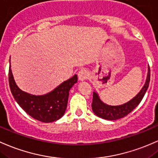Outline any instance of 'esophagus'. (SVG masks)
<instances>
[{
  "instance_id": "obj_1",
  "label": "esophagus",
  "mask_w": 158,
  "mask_h": 158,
  "mask_svg": "<svg viewBox=\"0 0 158 158\" xmlns=\"http://www.w3.org/2000/svg\"><path fill=\"white\" fill-rule=\"evenodd\" d=\"M89 74L87 70L85 69H82L81 70H79V73H78V76H79V79L81 81L85 80L88 77Z\"/></svg>"
}]
</instances>
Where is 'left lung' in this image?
I'll list each match as a JSON object with an SVG mask.
<instances>
[{"label":"left lung","instance_id":"8db88e82","mask_svg":"<svg viewBox=\"0 0 158 158\" xmlns=\"http://www.w3.org/2000/svg\"><path fill=\"white\" fill-rule=\"evenodd\" d=\"M150 82V67L148 66V76H147L146 82L144 85L139 93L130 100L127 103L120 106H109L103 103L99 98L98 94L96 92L93 93V100H92V110L95 115L106 120H117L121 118L124 116L127 115L130 112L136 108L139 104L140 102L143 100L144 95L146 92L148 88V85Z\"/></svg>","mask_w":158,"mask_h":158}]
</instances>
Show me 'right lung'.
I'll list each match as a JSON object with an SVG mask.
<instances>
[{"label": "right lung", "mask_w": 158, "mask_h": 158, "mask_svg": "<svg viewBox=\"0 0 158 158\" xmlns=\"http://www.w3.org/2000/svg\"><path fill=\"white\" fill-rule=\"evenodd\" d=\"M77 81V75H74L47 94L35 96L24 92L18 88L10 65L9 68V84L15 100L29 115L45 123L53 122L64 115L67 109L69 91Z\"/></svg>", "instance_id": "obj_1"}]
</instances>
